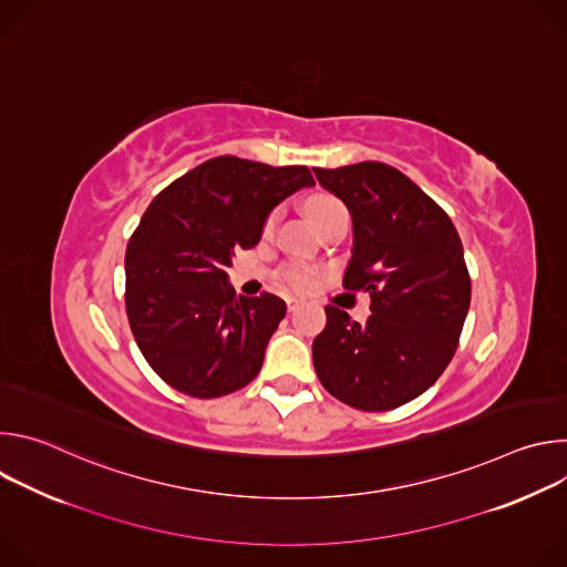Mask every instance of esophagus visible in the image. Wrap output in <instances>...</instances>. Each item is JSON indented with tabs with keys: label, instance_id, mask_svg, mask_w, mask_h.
I'll return each instance as SVG.
<instances>
[{
	"label": "esophagus",
	"instance_id": "obj_1",
	"mask_svg": "<svg viewBox=\"0 0 567 567\" xmlns=\"http://www.w3.org/2000/svg\"><path fill=\"white\" fill-rule=\"evenodd\" d=\"M300 305H302V298H298V296H287V309H289V311H296Z\"/></svg>",
	"mask_w": 567,
	"mask_h": 567
}]
</instances>
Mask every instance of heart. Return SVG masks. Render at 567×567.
Returning <instances> with one entry per match:
<instances>
[{
	"instance_id": "b5f03b06",
	"label": "heart",
	"mask_w": 567,
	"mask_h": 567,
	"mask_svg": "<svg viewBox=\"0 0 567 567\" xmlns=\"http://www.w3.org/2000/svg\"><path fill=\"white\" fill-rule=\"evenodd\" d=\"M307 213L311 217V221L318 226L320 221H326L328 217L337 215V213H346V208L330 195H316L309 199L307 204ZM276 221H278V210H274L269 217H267V224H265V233L271 235L274 228H276ZM287 282L291 287H307L309 285V274L302 271V269H291L287 274Z\"/></svg>"
}]
</instances>
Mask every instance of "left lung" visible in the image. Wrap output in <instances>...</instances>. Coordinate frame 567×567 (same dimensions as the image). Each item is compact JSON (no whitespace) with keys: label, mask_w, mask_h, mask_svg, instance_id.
Returning a JSON list of instances; mask_svg holds the SVG:
<instances>
[{"label":"left lung","mask_w":567,"mask_h":567,"mask_svg":"<svg viewBox=\"0 0 567 567\" xmlns=\"http://www.w3.org/2000/svg\"><path fill=\"white\" fill-rule=\"evenodd\" d=\"M313 175L352 215L343 285L368 291L372 311L361 326L326 307L328 326L311 346L316 374L352 409H396L429 390L455 354L471 302L460 235L424 190L385 164Z\"/></svg>","instance_id":"obj_1"}]
</instances>
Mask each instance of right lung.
<instances>
[{"label":"right lung","instance_id":"add662e5","mask_svg":"<svg viewBox=\"0 0 567 567\" xmlns=\"http://www.w3.org/2000/svg\"><path fill=\"white\" fill-rule=\"evenodd\" d=\"M305 166L217 156L158 193L125 251V309L150 368L213 399L251 383L287 313L282 298L235 296L226 269L254 249L271 210L311 188Z\"/></svg>","mask_w":567,"mask_h":567}]
</instances>
